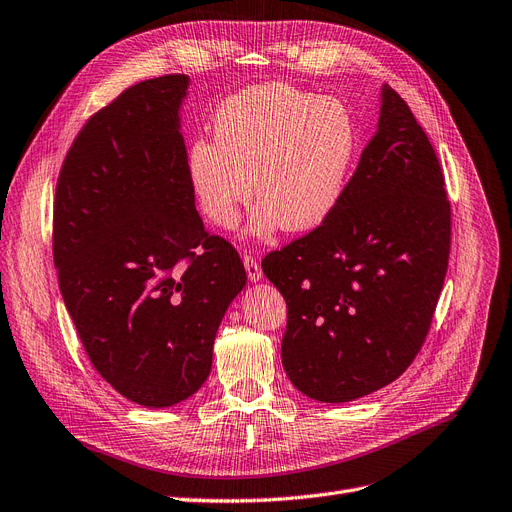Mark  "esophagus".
<instances>
[{"mask_svg":"<svg viewBox=\"0 0 512 512\" xmlns=\"http://www.w3.org/2000/svg\"><path fill=\"white\" fill-rule=\"evenodd\" d=\"M243 267H245V273H248V279H250L252 283H256V281L262 279V269H260V264H258V260H256L254 256L245 254V256H243Z\"/></svg>","mask_w":512,"mask_h":512,"instance_id":"34e87169","label":"esophagus"}]
</instances>
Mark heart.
<instances>
[{"instance_id": "obj_1", "label": "heart", "mask_w": 512, "mask_h": 512, "mask_svg": "<svg viewBox=\"0 0 512 512\" xmlns=\"http://www.w3.org/2000/svg\"><path fill=\"white\" fill-rule=\"evenodd\" d=\"M214 130L216 138H195L187 155L191 191L214 227H235L252 199V172L254 237L279 227L311 231L338 206L357 145L340 100L288 84L256 86L222 102Z\"/></svg>"}]
</instances>
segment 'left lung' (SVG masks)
Instances as JSON below:
<instances>
[{
  "instance_id": "obj_1",
  "label": "left lung",
  "mask_w": 512,
  "mask_h": 512,
  "mask_svg": "<svg viewBox=\"0 0 512 512\" xmlns=\"http://www.w3.org/2000/svg\"><path fill=\"white\" fill-rule=\"evenodd\" d=\"M449 239L435 149L407 102L382 86L378 130L334 212L262 260L288 304L281 359L302 395L346 403L410 367L443 290Z\"/></svg>"
}]
</instances>
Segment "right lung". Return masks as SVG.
I'll list each match as a JSON object with an SVG mask.
<instances>
[{
    "instance_id": "obj_1",
    "label": "right lung",
    "mask_w": 512,
    "mask_h": 512,
    "mask_svg": "<svg viewBox=\"0 0 512 512\" xmlns=\"http://www.w3.org/2000/svg\"><path fill=\"white\" fill-rule=\"evenodd\" d=\"M187 90V75L147 79L92 115L54 199V264L79 340L96 372L145 407L199 391L248 281L195 210L180 134Z\"/></svg>"
}]
</instances>
